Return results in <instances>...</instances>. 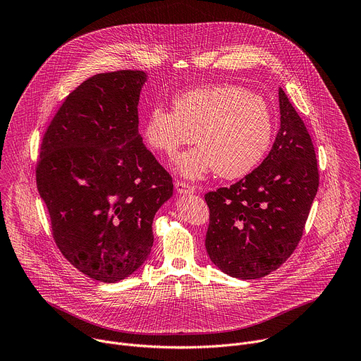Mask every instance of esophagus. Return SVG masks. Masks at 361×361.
Here are the masks:
<instances>
[{
	"instance_id": "obj_1",
	"label": "esophagus",
	"mask_w": 361,
	"mask_h": 361,
	"mask_svg": "<svg viewBox=\"0 0 361 361\" xmlns=\"http://www.w3.org/2000/svg\"><path fill=\"white\" fill-rule=\"evenodd\" d=\"M176 190L178 194H192L195 192V187L191 184H185L183 181H176Z\"/></svg>"
}]
</instances>
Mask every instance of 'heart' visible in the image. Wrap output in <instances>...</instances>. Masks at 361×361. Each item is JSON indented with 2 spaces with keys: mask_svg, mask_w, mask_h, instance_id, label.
<instances>
[{
  "mask_svg": "<svg viewBox=\"0 0 361 361\" xmlns=\"http://www.w3.org/2000/svg\"><path fill=\"white\" fill-rule=\"evenodd\" d=\"M174 163L176 171L190 180L216 170L223 178L248 174L266 156L274 134V118L267 101L234 84L188 90L173 99V110L152 107L142 127L145 144L174 156L194 141Z\"/></svg>",
  "mask_w": 361,
  "mask_h": 361,
  "instance_id": "obj_1",
  "label": "heart"
}]
</instances>
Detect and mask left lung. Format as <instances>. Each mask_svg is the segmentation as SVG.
Listing matches in <instances>:
<instances>
[{"label":"left lung","instance_id":"left-lung-1","mask_svg":"<svg viewBox=\"0 0 361 361\" xmlns=\"http://www.w3.org/2000/svg\"><path fill=\"white\" fill-rule=\"evenodd\" d=\"M280 130L264 161L235 184L205 194L210 224L205 248L223 273L262 279L295 250L319 190L314 145L279 90Z\"/></svg>","mask_w":361,"mask_h":361}]
</instances>
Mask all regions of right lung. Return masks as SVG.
Segmentation results:
<instances>
[{
  "mask_svg": "<svg viewBox=\"0 0 361 361\" xmlns=\"http://www.w3.org/2000/svg\"><path fill=\"white\" fill-rule=\"evenodd\" d=\"M144 71L97 74L48 126L37 187L56 244L85 276L117 283L148 259L152 220L173 195L170 174L138 133Z\"/></svg>",
  "mask_w": 361,
  "mask_h": 361,
  "instance_id": "add662e5",
  "label": "right lung"
}]
</instances>
